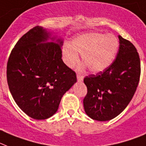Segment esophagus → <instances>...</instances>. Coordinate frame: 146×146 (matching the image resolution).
Masks as SVG:
<instances>
[{"label":"esophagus","mask_w":146,"mask_h":146,"mask_svg":"<svg viewBox=\"0 0 146 146\" xmlns=\"http://www.w3.org/2000/svg\"><path fill=\"white\" fill-rule=\"evenodd\" d=\"M77 80L79 82H82L83 81V76L80 74H77Z\"/></svg>","instance_id":"esophagus-1"}]
</instances>
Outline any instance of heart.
<instances>
[{
	"label": "heart",
	"instance_id": "b5f03b06",
	"mask_svg": "<svg viewBox=\"0 0 146 146\" xmlns=\"http://www.w3.org/2000/svg\"><path fill=\"white\" fill-rule=\"evenodd\" d=\"M119 46L118 39L112 34L89 33L74 38L71 45L64 46L62 52L68 67H73L78 62V53H80L84 66H88L92 73H101L114 61Z\"/></svg>",
	"mask_w": 146,
	"mask_h": 146
}]
</instances>
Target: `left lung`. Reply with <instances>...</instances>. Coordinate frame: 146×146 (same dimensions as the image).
Listing matches in <instances>:
<instances>
[{
	"mask_svg": "<svg viewBox=\"0 0 146 146\" xmlns=\"http://www.w3.org/2000/svg\"><path fill=\"white\" fill-rule=\"evenodd\" d=\"M119 50L111 65L84 79L88 94L83 100L88 117L108 121L124 111L135 94L140 76V60L132 43L118 36Z\"/></svg>",
	"mask_w": 146,
	"mask_h": 146,
	"instance_id": "obj_1",
	"label": "left lung"
}]
</instances>
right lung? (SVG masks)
<instances>
[{
	"label": "right lung",
	"mask_w": 146,
	"mask_h": 146,
	"mask_svg": "<svg viewBox=\"0 0 146 146\" xmlns=\"http://www.w3.org/2000/svg\"><path fill=\"white\" fill-rule=\"evenodd\" d=\"M63 39L37 26L21 38L11 52L7 77L18 107L41 120L58 111L62 96L76 82L74 71L62 59Z\"/></svg>",
	"instance_id": "obj_1"
}]
</instances>
